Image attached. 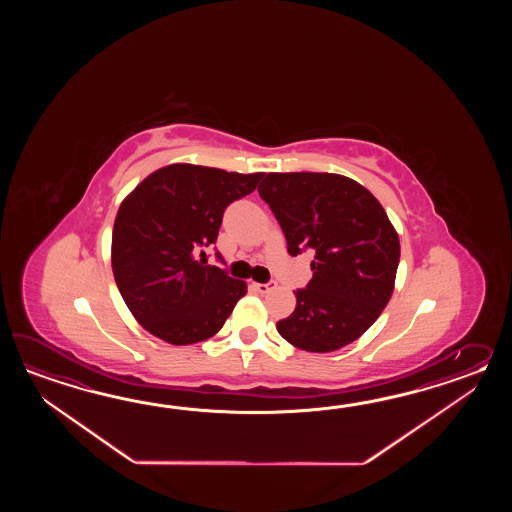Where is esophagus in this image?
Instances as JSON below:
<instances>
[{
	"label": "esophagus",
	"mask_w": 512,
	"mask_h": 512,
	"mask_svg": "<svg viewBox=\"0 0 512 512\" xmlns=\"http://www.w3.org/2000/svg\"><path fill=\"white\" fill-rule=\"evenodd\" d=\"M254 287H256L258 293L267 294L272 289H276V282L254 283Z\"/></svg>",
	"instance_id": "obj_1"
}]
</instances>
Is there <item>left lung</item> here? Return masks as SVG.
<instances>
[{
    "instance_id": "8db88e82",
    "label": "left lung",
    "mask_w": 512,
    "mask_h": 512,
    "mask_svg": "<svg viewBox=\"0 0 512 512\" xmlns=\"http://www.w3.org/2000/svg\"><path fill=\"white\" fill-rule=\"evenodd\" d=\"M282 227L287 251H315L313 278L296 291L293 315L276 324L294 348L337 351L357 340L390 302L399 236L368 188L338 174H267L258 186Z\"/></svg>"
}]
</instances>
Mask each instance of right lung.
Returning a JSON list of instances; mask_svg holds the SVG:
<instances>
[{
  "instance_id": "1",
  "label": "right lung",
  "mask_w": 512,
  "mask_h": 512,
  "mask_svg": "<svg viewBox=\"0 0 512 512\" xmlns=\"http://www.w3.org/2000/svg\"><path fill=\"white\" fill-rule=\"evenodd\" d=\"M263 177L175 163L148 175L120 205L111 267L131 315L153 337L188 346L214 337L247 283L208 265L225 208ZM219 260L221 256L218 254Z\"/></svg>"
}]
</instances>
